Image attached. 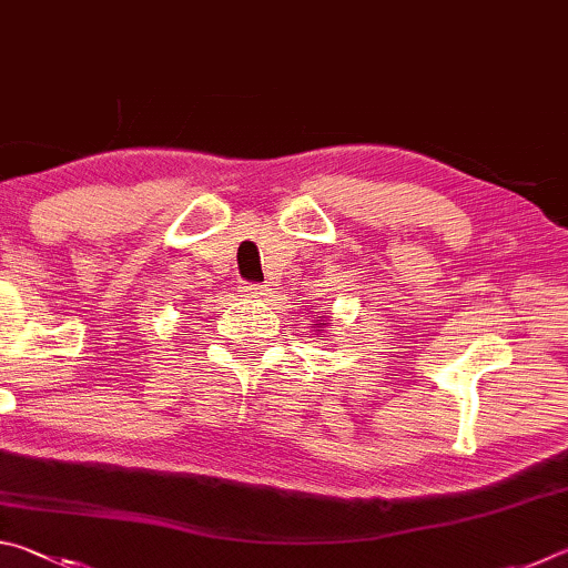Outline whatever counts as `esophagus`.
Instances as JSON below:
<instances>
[{"instance_id":"obj_1","label":"esophagus","mask_w":568,"mask_h":568,"mask_svg":"<svg viewBox=\"0 0 568 568\" xmlns=\"http://www.w3.org/2000/svg\"><path fill=\"white\" fill-rule=\"evenodd\" d=\"M240 291H243L245 297H257V301H263V297L271 295V293H267L265 285H255V283H245L243 287H240Z\"/></svg>"}]
</instances>
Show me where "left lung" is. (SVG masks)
I'll list each match as a JSON object with an SVG mask.
<instances>
[{"label":"left lung","instance_id":"1","mask_svg":"<svg viewBox=\"0 0 568 568\" xmlns=\"http://www.w3.org/2000/svg\"><path fill=\"white\" fill-rule=\"evenodd\" d=\"M311 325L315 328V335H318V341H323L325 338L323 328H325V325H328V318H325V315H318V318H315Z\"/></svg>","mask_w":568,"mask_h":568}]
</instances>
